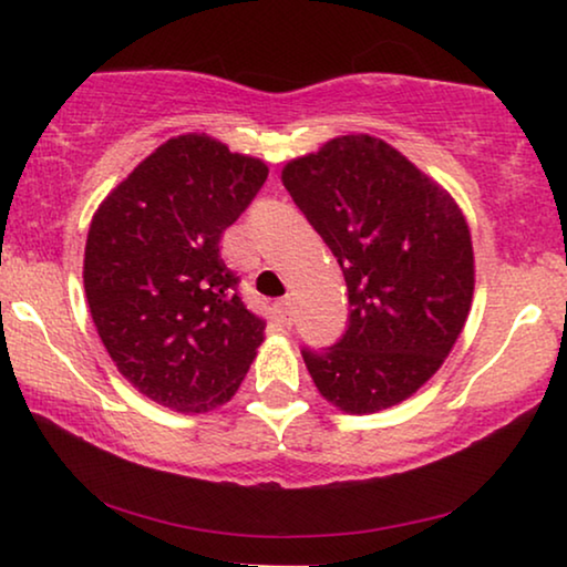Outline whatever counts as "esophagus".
<instances>
[{
  "mask_svg": "<svg viewBox=\"0 0 567 567\" xmlns=\"http://www.w3.org/2000/svg\"><path fill=\"white\" fill-rule=\"evenodd\" d=\"M274 309H276L278 322L286 324V328H289V324L293 322V301H291L289 297H284V299H278V301H276Z\"/></svg>",
  "mask_w": 567,
  "mask_h": 567,
  "instance_id": "obj_1",
  "label": "esophagus"
}]
</instances>
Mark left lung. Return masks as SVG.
I'll list each match as a JSON object with an SVG mask.
<instances>
[{"label": "left lung", "instance_id": "obj_1", "mask_svg": "<svg viewBox=\"0 0 567 567\" xmlns=\"http://www.w3.org/2000/svg\"><path fill=\"white\" fill-rule=\"evenodd\" d=\"M281 181L343 268L348 324L330 348H301L324 400L377 413L436 374L475 289L467 221L446 190L374 136L332 138Z\"/></svg>", "mask_w": 567, "mask_h": 567}]
</instances>
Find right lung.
Returning <instances> with one entry per match:
<instances>
[{
  "label": "right lung",
  "instance_id": "1",
  "mask_svg": "<svg viewBox=\"0 0 567 567\" xmlns=\"http://www.w3.org/2000/svg\"><path fill=\"white\" fill-rule=\"evenodd\" d=\"M268 177L204 134L169 138L92 216L84 293L97 336L138 392L181 413L231 400L266 320L239 297L219 243Z\"/></svg>",
  "mask_w": 567,
  "mask_h": 567
}]
</instances>
